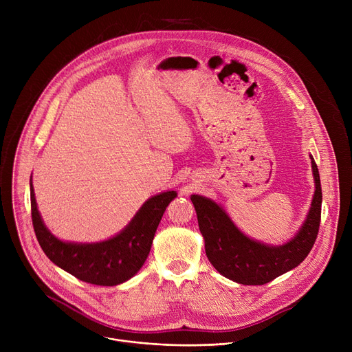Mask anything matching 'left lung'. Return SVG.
Segmentation results:
<instances>
[{
	"mask_svg": "<svg viewBox=\"0 0 352 352\" xmlns=\"http://www.w3.org/2000/svg\"><path fill=\"white\" fill-rule=\"evenodd\" d=\"M311 164L316 192L309 212L297 235L283 245L274 247L254 241L235 227L217 202L191 195L198 227L206 241V254L219 274L238 284L264 285L305 260L318 235L322 204L320 173L312 157Z\"/></svg>",
	"mask_w": 352,
	"mask_h": 352,
	"instance_id": "obj_1",
	"label": "left lung"
}]
</instances>
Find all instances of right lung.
<instances>
[{"instance_id": "add662e5", "label": "right lung", "mask_w": 352, "mask_h": 352, "mask_svg": "<svg viewBox=\"0 0 352 352\" xmlns=\"http://www.w3.org/2000/svg\"><path fill=\"white\" fill-rule=\"evenodd\" d=\"M31 217L35 236L50 260L76 278L94 285L113 287L125 283L144 265L165 208L177 197L166 191L144 202L135 217L120 234L101 243H64L44 226L36 208L32 182Z\"/></svg>"}]
</instances>
